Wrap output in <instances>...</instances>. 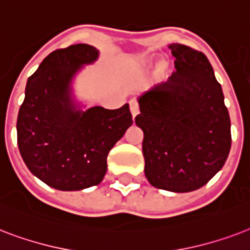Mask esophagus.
<instances>
[{"instance_id": "34e87169", "label": "esophagus", "mask_w": 250, "mask_h": 250, "mask_svg": "<svg viewBox=\"0 0 250 250\" xmlns=\"http://www.w3.org/2000/svg\"><path fill=\"white\" fill-rule=\"evenodd\" d=\"M130 112H131V116H133V119H135V117L139 115L138 103H137V102H134V100H131L130 102Z\"/></svg>"}]
</instances>
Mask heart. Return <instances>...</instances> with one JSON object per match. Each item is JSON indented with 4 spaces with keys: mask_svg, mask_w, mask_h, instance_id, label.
<instances>
[{
    "mask_svg": "<svg viewBox=\"0 0 250 250\" xmlns=\"http://www.w3.org/2000/svg\"><path fill=\"white\" fill-rule=\"evenodd\" d=\"M139 70L142 71V73H148V71H151L154 67L155 69V74L158 77L159 81H167L169 78V75H171V65L167 62V61H158V57L155 56H150V57H146V59H143L139 61L138 63Z\"/></svg>",
    "mask_w": 250,
    "mask_h": 250,
    "instance_id": "heart-1",
    "label": "heart"
}]
</instances>
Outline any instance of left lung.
Returning a JSON list of instances; mask_svg holds the SVG:
<instances>
[{"label": "left lung", "instance_id": "left-lung-1", "mask_svg": "<svg viewBox=\"0 0 250 250\" xmlns=\"http://www.w3.org/2000/svg\"><path fill=\"white\" fill-rule=\"evenodd\" d=\"M176 73L138 96L137 126L143 131L145 175L152 187L173 193L208 184L231 150V121L208 57L169 44Z\"/></svg>", "mask_w": 250, "mask_h": 250}]
</instances>
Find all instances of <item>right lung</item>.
<instances>
[{
    "label": "right lung",
    "instance_id": "right-lung-1",
    "mask_svg": "<svg viewBox=\"0 0 250 250\" xmlns=\"http://www.w3.org/2000/svg\"><path fill=\"white\" fill-rule=\"evenodd\" d=\"M99 53L88 44L52 52L27 81L17 120L19 152L31 173L57 190L102 183L108 154L133 124L129 104L105 109L77 98L75 79Z\"/></svg>",
    "mask_w": 250,
    "mask_h": 250
}]
</instances>
